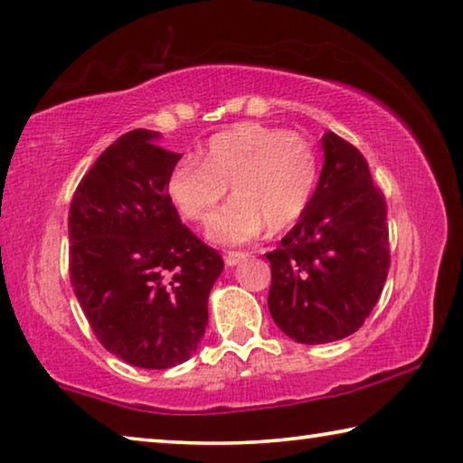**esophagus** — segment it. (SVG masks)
Instances as JSON below:
<instances>
[{
	"instance_id": "obj_1",
	"label": "esophagus",
	"mask_w": 463,
	"mask_h": 463,
	"mask_svg": "<svg viewBox=\"0 0 463 463\" xmlns=\"http://www.w3.org/2000/svg\"><path fill=\"white\" fill-rule=\"evenodd\" d=\"M249 253H245V250H231V253H226L224 261L229 268H234V265H239L242 260H247Z\"/></svg>"
}]
</instances>
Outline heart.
<instances>
[{"instance_id": "obj_1", "label": "heart", "mask_w": 463, "mask_h": 463, "mask_svg": "<svg viewBox=\"0 0 463 463\" xmlns=\"http://www.w3.org/2000/svg\"><path fill=\"white\" fill-rule=\"evenodd\" d=\"M318 182V153L307 137L265 124H237L208 140L203 161L171 169L167 194L179 214L206 222L231 190L234 198L208 224L221 245H242L281 231L307 213Z\"/></svg>"}]
</instances>
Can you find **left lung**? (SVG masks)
<instances>
[{
	"instance_id": "1",
	"label": "left lung",
	"mask_w": 463,
	"mask_h": 463,
	"mask_svg": "<svg viewBox=\"0 0 463 463\" xmlns=\"http://www.w3.org/2000/svg\"><path fill=\"white\" fill-rule=\"evenodd\" d=\"M325 165L307 213L271 263L268 307L289 339L318 345L354 335L370 317L390 268L386 200L357 148L325 132Z\"/></svg>"
}]
</instances>
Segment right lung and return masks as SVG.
<instances>
[{
    "label": "right lung",
    "mask_w": 463,
    "mask_h": 463,
    "mask_svg": "<svg viewBox=\"0 0 463 463\" xmlns=\"http://www.w3.org/2000/svg\"><path fill=\"white\" fill-rule=\"evenodd\" d=\"M159 137L137 128L114 140L69 208V276L83 315L109 354L145 370L192 357L224 268L179 221L167 179L182 155Z\"/></svg>",
    "instance_id": "right-lung-1"
}]
</instances>
